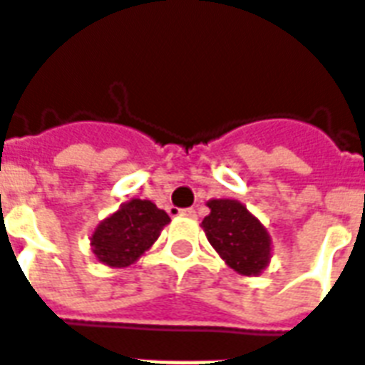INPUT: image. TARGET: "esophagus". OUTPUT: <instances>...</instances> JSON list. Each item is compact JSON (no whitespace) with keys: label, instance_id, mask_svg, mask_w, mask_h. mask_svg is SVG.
<instances>
[{"label":"esophagus","instance_id":"obj_1","mask_svg":"<svg viewBox=\"0 0 365 365\" xmlns=\"http://www.w3.org/2000/svg\"><path fill=\"white\" fill-rule=\"evenodd\" d=\"M180 215H183V217H190V219H195V217H197V211H195L193 207H190V209H182Z\"/></svg>","mask_w":365,"mask_h":365}]
</instances>
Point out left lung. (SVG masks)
Returning <instances> with one entry per match:
<instances>
[{"label": "left lung", "mask_w": 365, "mask_h": 365, "mask_svg": "<svg viewBox=\"0 0 365 365\" xmlns=\"http://www.w3.org/2000/svg\"><path fill=\"white\" fill-rule=\"evenodd\" d=\"M201 227L227 266L242 275H260L272 258L266 227L235 199H211Z\"/></svg>", "instance_id": "8db88e82"}]
</instances>
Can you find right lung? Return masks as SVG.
Instances as JSON below:
<instances>
[{
    "label": "right lung",
    "mask_w": 365,
    "mask_h": 365,
    "mask_svg": "<svg viewBox=\"0 0 365 365\" xmlns=\"http://www.w3.org/2000/svg\"><path fill=\"white\" fill-rule=\"evenodd\" d=\"M170 222L162 211L148 199H130L97 225L91 235V252L105 266L127 268L135 264Z\"/></svg>",
    "instance_id": "1"
}]
</instances>
